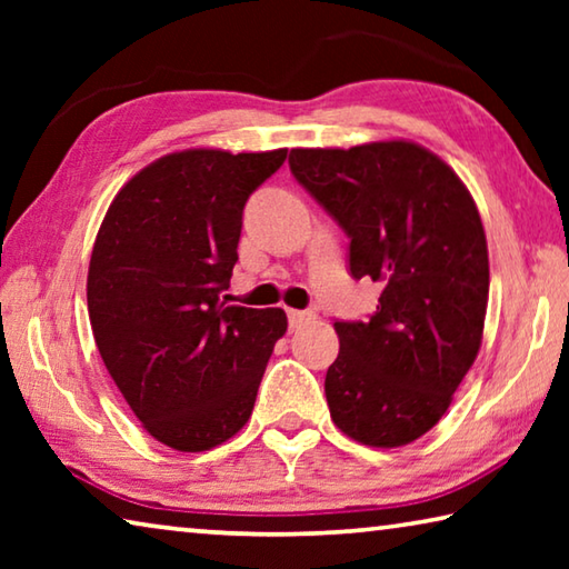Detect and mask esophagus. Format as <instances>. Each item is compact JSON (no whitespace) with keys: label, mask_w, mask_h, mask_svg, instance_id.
<instances>
[{"label":"esophagus","mask_w":569,"mask_h":569,"mask_svg":"<svg viewBox=\"0 0 569 569\" xmlns=\"http://www.w3.org/2000/svg\"><path fill=\"white\" fill-rule=\"evenodd\" d=\"M316 316L311 311H288V326H291V331H298L301 326H306L308 321H313Z\"/></svg>","instance_id":"34e87169"}]
</instances>
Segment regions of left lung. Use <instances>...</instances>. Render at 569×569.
<instances>
[{
    "instance_id": "8db88e82",
    "label": "left lung",
    "mask_w": 569,
    "mask_h": 569,
    "mask_svg": "<svg viewBox=\"0 0 569 569\" xmlns=\"http://www.w3.org/2000/svg\"><path fill=\"white\" fill-rule=\"evenodd\" d=\"M288 166L351 238V276L383 283L369 321L333 323L331 419L366 447L411 445L445 417L481 346L489 256L475 198L409 140L296 148Z\"/></svg>"
}]
</instances>
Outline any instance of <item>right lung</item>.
I'll return each mask as SVG.
<instances>
[{
	"mask_svg": "<svg viewBox=\"0 0 569 569\" xmlns=\"http://www.w3.org/2000/svg\"><path fill=\"white\" fill-rule=\"evenodd\" d=\"M286 148L170 152L124 182L94 238L98 351L150 437L206 451L246 427L283 308L228 306L243 208Z\"/></svg>",
	"mask_w": 569,
	"mask_h": 569,
	"instance_id": "right-lung-1",
	"label": "right lung"
}]
</instances>
